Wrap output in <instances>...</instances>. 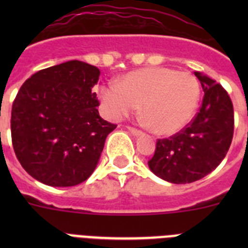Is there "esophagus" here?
Listing matches in <instances>:
<instances>
[{
	"label": "esophagus",
	"instance_id": "obj_1",
	"mask_svg": "<svg viewBox=\"0 0 248 248\" xmlns=\"http://www.w3.org/2000/svg\"><path fill=\"white\" fill-rule=\"evenodd\" d=\"M128 130L130 131L131 134L135 135V137H138V135H141V130H139V129H137V128H133V126H128Z\"/></svg>",
	"mask_w": 248,
	"mask_h": 248
}]
</instances>
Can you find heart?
Instances as JSON below:
<instances>
[{
  "mask_svg": "<svg viewBox=\"0 0 248 248\" xmlns=\"http://www.w3.org/2000/svg\"><path fill=\"white\" fill-rule=\"evenodd\" d=\"M199 80L174 68H143L126 73L118 84L100 89V99L108 118L118 120L141 104V120L157 135H174L194 118L200 102Z\"/></svg>",
  "mask_w": 248,
  "mask_h": 248,
  "instance_id": "b5f03b06",
  "label": "heart"
}]
</instances>
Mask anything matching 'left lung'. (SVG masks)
<instances>
[{
	"mask_svg": "<svg viewBox=\"0 0 248 248\" xmlns=\"http://www.w3.org/2000/svg\"><path fill=\"white\" fill-rule=\"evenodd\" d=\"M203 89L196 117L181 131L156 141L150 170L172 184H189L206 176L226 156L233 137V105L222 85L195 72Z\"/></svg>",
	"mask_w": 248,
	"mask_h": 248,
	"instance_id": "obj_1",
	"label": "left lung"
}]
</instances>
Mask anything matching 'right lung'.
<instances>
[{"instance_id":"right-lung-1","label":"right lung","mask_w":248,"mask_h":248,"mask_svg":"<svg viewBox=\"0 0 248 248\" xmlns=\"http://www.w3.org/2000/svg\"><path fill=\"white\" fill-rule=\"evenodd\" d=\"M100 71L80 61L46 68L19 88L11 113L13 150L42 184L76 186L97 168L105 139L117 128L102 119L92 88Z\"/></svg>"}]
</instances>
